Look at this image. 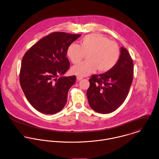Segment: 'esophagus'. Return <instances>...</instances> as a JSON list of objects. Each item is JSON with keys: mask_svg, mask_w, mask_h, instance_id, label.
Returning <instances> with one entry per match:
<instances>
[{"mask_svg": "<svg viewBox=\"0 0 159 159\" xmlns=\"http://www.w3.org/2000/svg\"><path fill=\"white\" fill-rule=\"evenodd\" d=\"M82 79H83V77H79V76H77V79L78 80H81Z\"/></svg>", "mask_w": 159, "mask_h": 159, "instance_id": "34e87169", "label": "esophagus"}]
</instances>
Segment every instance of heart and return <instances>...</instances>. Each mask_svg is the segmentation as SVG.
Listing matches in <instances>:
<instances>
[{
    "label": "heart",
    "instance_id": "b5f03b06",
    "mask_svg": "<svg viewBox=\"0 0 159 159\" xmlns=\"http://www.w3.org/2000/svg\"><path fill=\"white\" fill-rule=\"evenodd\" d=\"M66 54L73 64L79 62L87 54V61L71 68L72 74L82 77L94 73L97 69L100 72L112 69L120 59V49L116 42L110 41L102 34L92 33L84 36L79 45L71 43Z\"/></svg>",
    "mask_w": 159,
    "mask_h": 159
}]
</instances>
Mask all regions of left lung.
I'll list each match as a JSON object with an SVG mask.
<instances>
[{
    "mask_svg": "<svg viewBox=\"0 0 159 159\" xmlns=\"http://www.w3.org/2000/svg\"><path fill=\"white\" fill-rule=\"evenodd\" d=\"M133 62L128 50L120 49V59L110 70L93 75L87 92L89 105L95 111L107 114L115 111L125 102L133 82Z\"/></svg>",
    "mask_w": 159,
    "mask_h": 159,
    "instance_id": "left-lung-1",
    "label": "left lung"
}]
</instances>
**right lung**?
Instances as JSON below:
<instances>
[{"label": "right lung", "mask_w": 159, "mask_h": 159, "mask_svg": "<svg viewBox=\"0 0 159 159\" xmlns=\"http://www.w3.org/2000/svg\"><path fill=\"white\" fill-rule=\"evenodd\" d=\"M80 36L52 33L25 54L20 83L28 101L38 111L52 115L65 107L68 91L76 81L75 75L62 76L70 66L66 51L68 46Z\"/></svg>", "instance_id": "add662e5"}]
</instances>
